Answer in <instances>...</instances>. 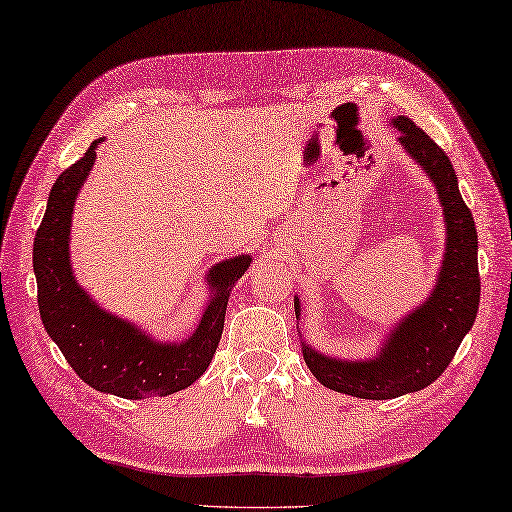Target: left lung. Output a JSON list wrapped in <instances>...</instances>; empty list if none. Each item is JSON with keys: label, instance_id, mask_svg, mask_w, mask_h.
<instances>
[{"label": "left lung", "instance_id": "1", "mask_svg": "<svg viewBox=\"0 0 512 512\" xmlns=\"http://www.w3.org/2000/svg\"><path fill=\"white\" fill-rule=\"evenodd\" d=\"M401 144L427 170L445 206L447 254L431 298L407 315L390 335L381 355L366 363L328 359L304 346V361L326 388L359 399H396L434 383L447 370L464 335L471 331L480 304L478 232L462 201L458 177L447 153L410 118H396ZM300 311L295 300V313Z\"/></svg>", "mask_w": 512, "mask_h": 512}]
</instances>
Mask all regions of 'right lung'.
<instances>
[{"label":"right lung","mask_w":512,"mask_h":512,"mask_svg":"<svg viewBox=\"0 0 512 512\" xmlns=\"http://www.w3.org/2000/svg\"><path fill=\"white\" fill-rule=\"evenodd\" d=\"M98 142L56 179L34 236L39 313L67 363L94 390L122 399L166 396L188 388L210 366L223 333L230 289L247 271L249 256L223 260L210 271V285L217 293L195 335L181 344L153 342L138 328L98 309L76 285L67 247L74 199L94 164Z\"/></svg>","instance_id":"obj_1"}]
</instances>
